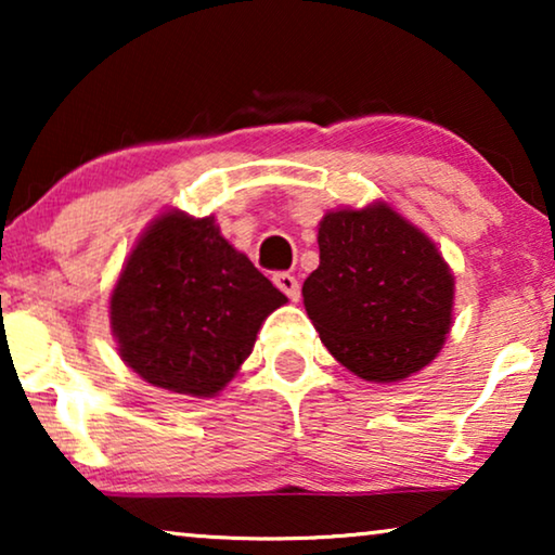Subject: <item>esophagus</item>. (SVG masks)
<instances>
[{"instance_id": "1", "label": "esophagus", "mask_w": 555, "mask_h": 555, "mask_svg": "<svg viewBox=\"0 0 555 555\" xmlns=\"http://www.w3.org/2000/svg\"><path fill=\"white\" fill-rule=\"evenodd\" d=\"M272 280H275V285H278L280 291H283L293 302L300 300V283L291 275V272H275V278H272Z\"/></svg>"}]
</instances>
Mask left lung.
Masks as SVG:
<instances>
[{
    "mask_svg": "<svg viewBox=\"0 0 555 555\" xmlns=\"http://www.w3.org/2000/svg\"><path fill=\"white\" fill-rule=\"evenodd\" d=\"M321 264L302 302L325 348L366 382H401L439 353L454 278L435 242L386 204L340 209L318 227Z\"/></svg>",
    "mask_w": 555,
    "mask_h": 555,
    "instance_id": "1",
    "label": "left lung"
}]
</instances>
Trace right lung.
<instances>
[{"instance_id": "add662e5", "label": "right lung", "mask_w": 555, "mask_h": 555, "mask_svg": "<svg viewBox=\"0 0 555 555\" xmlns=\"http://www.w3.org/2000/svg\"><path fill=\"white\" fill-rule=\"evenodd\" d=\"M287 298L215 224L169 211L149 227L111 295L124 361L158 389L215 397Z\"/></svg>"}]
</instances>
